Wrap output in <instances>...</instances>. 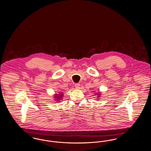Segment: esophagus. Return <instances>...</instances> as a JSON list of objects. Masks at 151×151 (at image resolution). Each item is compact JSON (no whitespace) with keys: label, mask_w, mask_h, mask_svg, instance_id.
<instances>
[{"label":"esophagus","mask_w":151,"mask_h":151,"mask_svg":"<svg viewBox=\"0 0 151 151\" xmlns=\"http://www.w3.org/2000/svg\"><path fill=\"white\" fill-rule=\"evenodd\" d=\"M80 84H79V83H77V84H75V88H76V89H80Z\"/></svg>","instance_id":"1"}]
</instances>
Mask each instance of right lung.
Instances as JSON below:
<instances>
[{"label": "right lung", "instance_id": "1", "mask_svg": "<svg viewBox=\"0 0 151 151\" xmlns=\"http://www.w3.org/2000/svg\"><path fill=\"white\" fill-rule=\"evenodd\" d=\"M62 97H63V95H62V94H59V96H55V98L57 99V100H59V99H60V98H62Z\"/></svg>", "mask_w": 151, "mask_h": 151}]
</instances>
